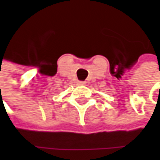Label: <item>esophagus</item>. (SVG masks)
Listing matches in <instances>:
<instances>
[{"label": "esophagus", "instance_id": "esophagus-1", "mask_svg": "<svg viewBox=\"0 0 160 160\" xmlns=\"http://www.w3.org/2000/svg\"><path fill=\"white\" fill-rule=\"evenodd\" d=\"M79 84H80V85H85L86 82L85 81H79Z\"/></svg>", "mask_w": 160, "mask_h": 160}]
</instances>
